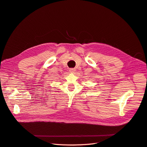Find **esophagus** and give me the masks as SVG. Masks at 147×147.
I'll return each instance as SVG.
<instances>
[{"mask_svg":"<svg viewBox=\"0 0 147 147\" xmlns=\"http://www.w3.org/2000/svg\"><path fill=\"white\" fill-rule=\"evenodd\" d=\"M69 70H70V72H72V73H74L76 71V69L75 68H71V69H70Z\"/></svg>","mask_w":147,"mask_h":147,"instance_id":"obj_1","label":"esophagus"}]
</instances>
